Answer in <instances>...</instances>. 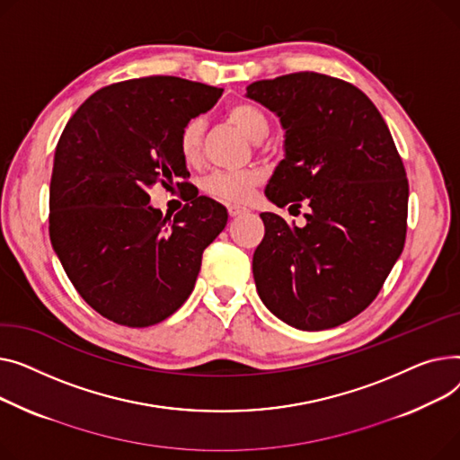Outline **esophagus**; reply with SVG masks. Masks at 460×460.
I'll return each mask as SVG.
<instances>
[{"label":"esophagus","mask_w":460,"mask_h":460,"mask_svg":"<svg viewBox=\"0 0 460 460\" xmlns=\"http://www.w3.org/2000/svg\"><path fill=\"white\" fill-rule=\"evenodd\" d=\"M245 211H247V208H243V206H239V204H230V206H228L230 217H235V215H241V213H245Z\"/></svg>","instance_id":"esophagus-1"}]
</instances>
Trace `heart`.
<instances>
[{"label": "heart", "instance_id": "b5f03b06", "mask_svg": "<svg viewBox=\"0 0 460 460\" xmlns=\"http://www.w3.org/2000/svg\"><path fill=\"white\" fill-rule=\"evenodd\" d=\"M226 117L252 141H261L269 131V120L265 113L254 103L235 102L226 110ZM202 141L204 122L200 119H191L185 122L178 135V148L181 159L187 165L199 164V159L202 155ZM260 181L261 172L256 169L213 171L202 180V191L221 202L241 204L252 197L254 189L260 185Z\"/></svg>", "mask_w": 460, "mask_h": 460}]
</instances>
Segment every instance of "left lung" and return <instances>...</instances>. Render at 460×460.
Returning <instances> with one entry per match:
<instances>
[{"label": "left lung", "instance_id": "obj_1", "mask_svg": "<svg viewBox=\"0 0 460 460\" xmlns=\"http://www.w3.org/2000/svg\"><path fill=\"white\" fill-rule=\"evenodd\" d=\"M247 98L280 117L286 157L265 187L306 226L260 213L252 273L260 299L301 331H325L379 295L407 235L409 180L373 102L343 79L295 72L254 81Z\"/></svg>", "mask_w": 460, "mask_h": 460}]
</instances>
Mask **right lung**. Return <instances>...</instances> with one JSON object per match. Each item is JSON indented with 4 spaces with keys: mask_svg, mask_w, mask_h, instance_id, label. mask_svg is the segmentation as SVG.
I'll use <instances>...</instances> for the list:
<instances>
[{
    "mask_svg": "<svg viewBox=\"0 0 460 460\" xmlns=\"http://www.w3.org/2000/svg\"><path fill=\"white\" fill-rule=\"evenodd\" d=\"M221 94L174 75L128 79L89 96L61 133L49 239L77 293L105 319L150 327L191 295L202 252L225 230L228 211L195 197L164 217L148 204V189L187 183L180 129Z\"/></svg>",
    "mask_w": 460,
    "mask_h": 460,
    "instance_id": "obj_1",
    "label": "right lung"
}]
</instances>
